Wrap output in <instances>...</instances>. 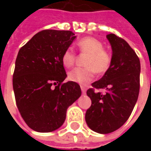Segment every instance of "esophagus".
I'll list each match as a JSON object with an SVG mask.
<instances>
[{
  "label": "esophagus",
  "instance_id": "obj_1",
  "mask_svg": "<svg viewBox=\"0 0 151 151\" xmlns=\"http://www.w3.org/2000/svg\"><path fill=\"white\" fill-rule=\"evenodd\" d=\"M81 90H82V94H83V95H85L86 91V89L85 86H81Z\"/></svg>",
  "mask_w": 151,
  "mask_h": 151
}]
</instances>
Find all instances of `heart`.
<instances>
[{"label":"heart","instance_id":"heart-1","mask_svg":"<svg viewBox=\"0 0 151 151\" xmlns=\"http://www.w3.org/2000/svg\"><path fill=\"white\" fill-rule=\"evenodd\" d=\"M80 52L88 54L84 62L86 67L75 68L68 73V79L80 85H86L95 77V73L99 75L104 74L110 69L112 62L111 53L104 48L101 41L94 37L82 38L77 43ZM65 67L74 65L76 56L70 49H66L61 56Z\"/></svg>","mask_w":151,"mask_h":151}]
</instances>
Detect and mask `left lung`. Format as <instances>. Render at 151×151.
Masks as SVG:
<instances>
[{
    "mask_svg": "<svg viewBox=\"0 0 151 151\" xmlns=\"http://www.w3.org/2000/svg\"><path fill=\"white\" fill-rule=\"evenodd\" d=\"M107 38L112 49L111 65L87 90L91 106L85 117L90 129L104 134L120 129L130 116L138 98L141 71L139 58L125 40L114 34ZM95 88L106 92L102 94Z\"/></svg>",
    "mask_w": 151,
    "mask_h": 151,
    "instance_id": "8db88e82",
    "label": "left lung"
}]
</instances>
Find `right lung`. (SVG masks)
<instances>
[{
	"label": "right lung",
	"mask_w": 151,
	"mask_h": 151,
	"mask_svg": "<svg viewBox=\"0 0 151 151\" xmlns=\"http://www.w3.org/2000/svg\"><path fill=\"white\" fill-rule=\"evenodd\" d=\"M75 38L70 31L43 30L18 52L13 88L18 111L31 129H57L68 108L82 95L78 83L63 82L67 74L61 56Z\"/></svg>",
	"instance_id": "add662e5"
}]
</instances>
